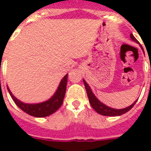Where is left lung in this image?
Returning <instances> with one entry per match:
<instances>
[{
  "mask_svg": "<svg viewBox=\"0 0 151 151\" xmlns=\"http://www.w3.org/2000/svg\"><path fill=\"white\" fill-rule=\"evenodd\" d=\"M130 37H131L132 41H135L137 44H139V42L136 40V37L132 35V34H130ZM83 81H84V85H85V89H86V92H87L90 104H91L92 108L98 114H99L101 115H103V116H112V117H114V116H120V115L124 114L127 113L129 110H130L133 107V106L136 104V101H137L136 100L132 105H130L129 106H128L126 108H124V109H114V108H111L110 106H106L104 103L100 102L98 99V98L93 94L91 88H90L89 85H88V83L85 81V79H83Z\"/></svg>",
  "mask_w": 151,
  "mask_h": 151,
  "instance_id": "1",
  "label": "left lung"
}]
</instances>
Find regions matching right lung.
<instances>
[{"instance_id": "add662e5", "label": "right lung", "mask_w": 151, "mask_h": 151, "mask_svg": "<svg viewBox=\"0 0 151 151\" xmlns=\"http://www.w3.org/2000/svg\"><path fill=\"white\" fill-rule=\"evenodd\" d=\"M67 78L68 74H66L62 79L57 90L55 94L48 100L40 103H25L22 101L19 100L14 96V95L11 92L9 88L8 90L11 97L12 98L15 103L28 114L36 117H45L52 114L55 113L63 104L65 93H66V85H67Z\"/></svg>"}]
</instances>
